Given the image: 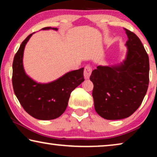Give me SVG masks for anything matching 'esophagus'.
Masks as SVG:
<instances>
[{
	"instance_id": "1",
	"label": "esophagus",
	"mask_w": 157,
	"mask_h": 157,
	"mask_svg": "<svg viewBox=\"0 0 157 157\" xmlns=\"http://www.w3.org/2000/svg\"><path fill=\"white\" fill-rule=\"evenodd\" d=\"M91 73H92V68H91L90 66L87 65V66L85 67V70H84V77H85V78L86 79L90 78Z\"/></svg>"
}]
</instances>
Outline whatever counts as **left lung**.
Masks as SVG:
<instances>
[{"mask_svg": "<svg viewBox=\"0 0 157 157\" xmlns=\"http://www.w3.org/2000/svg\"><path fill=\"white\" fill-rule=\"evenodd\" d=\"M125 29L128 39L125 59L118 65H99L90 76L95 111L106 120L130 116L148 89L149 56L137 35Z\"/></svg>", "mask_w": 157, "mask_h": 157, "instance_id": "1", "label": "left lung"}]
</instances>
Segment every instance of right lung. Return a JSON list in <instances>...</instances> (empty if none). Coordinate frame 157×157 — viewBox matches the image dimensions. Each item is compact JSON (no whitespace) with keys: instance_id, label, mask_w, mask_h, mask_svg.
<instances>
[{"instance_id":"add662e5","label":"right lung","mask_w":157,"mask_h":157,"mask_svg":"<svg viewBox=\"0 0 157 157\" xmlns=\"http://www.w3.org/2000/svg\"><path fill=\"white\" fill-rule=\"evenodd\" d=\"M58 28L44 27L42 30ZM28 36L19 48L13 63L14 92L25 111L39 120H53L60 116L66 109L71 92L85 80L84 67L70 71L54 81L37 82L27 75L23 65L24 50L30 37Z\"/></svg>"}]
</instances>
